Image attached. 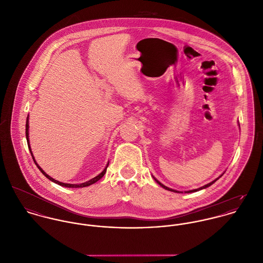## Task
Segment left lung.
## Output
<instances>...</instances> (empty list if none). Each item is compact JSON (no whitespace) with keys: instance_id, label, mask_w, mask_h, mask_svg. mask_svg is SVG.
<instances>
[{"instance_id":"left-lung-1","label":"left lung","mask_w":263,"mask_h":263,"mask_svg":"<svg viewBox=\"0 0 263 263\" xmlns=\"http://www.w3.org/2000/svg\"><path fill=\"white\" fill-rule=\"evenodd\" d=\"M240 126V125H239ZM222 175H220L217 179H215L214 181H212V182H210V183H209V184H206V185H204V186H202V187H200V188H198V189H194V190H190V191H185V193H191V192H196V191H199V190H202V189H204V188H208V187H210V185H212L216 180H218L220 177H221ZM155 178V177H154ZM155 180L157 181V183L158 184H159L162 188H164L165 190H168V191H173V192H177V193H183V192H179V191H177V190H174V189H171V188H168V187H166V186H164V185H162L160 182H158V180L155 178Z\"/></svg>"}]
</instances>
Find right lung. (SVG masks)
Here are the masks:
<instances>
[{
  "mask_svg": "<svg viewBox=\"0 0 263 263\" xmlns=\"http://www.w3.org/2000/svg\"><path fill=\"white\" fill-rule=\"evenodd\" d=\"M29 122H28V117H27V119H26V126H25V134H26V139H27V144H28V148H29V151H30V154H31V156H32V158H33V160H34V162H35V164H36V166L40 168V171L49 179V180H51L52 182L53 183H55V184H58V185H60V186H63V187H67V188H83V187H87V186H89V185H91V184H95L96 182H98L99 180H101L104 176H105V172H106V167H107V165H108V163L106 164V166L105 167V170L99 175V176H97V177H95V178H92L91 180H89V181H87V182H84V183H82V184H67V183H62V182H59V181H57V180H54L53 179L52 177H50L47 173H45V171L37 164V162L35 161V159L33 158V155H32V152H31V148H30V145H29V138H28V128H29V124H28Z\"/></svg>",
  "mask_w": 263,
  "mask_h": 263,
  "instance_id": "obj_1",
  "label": "right lung"
}]
</instances>
